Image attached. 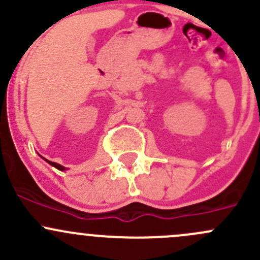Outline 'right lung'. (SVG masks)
Masks as SVG:
<instances>
[{
  "instance_id": "obj_1",
  "label": "right lung",
  "mask_w": 260,
  "mask_h": 260,
  "mask_svg": "<svg viewBox=\"0 0 260 260\" xmlns=\"http://www.w3.org/2000/svg\"><path fill=\"white\" fill-rule=\"evenodd\" d=\"M44 159H45V158H44ZM45 161H46V162H48V164H50V165H51V166H54V167H55V169L60 170V171H64V170H65V167H62V166H61V165L56 164V162H51V161H48V159H45Z\"/></svg>"
}]
</instances>
